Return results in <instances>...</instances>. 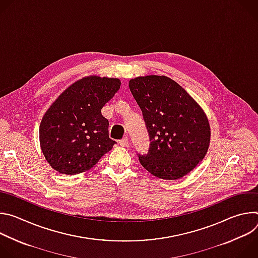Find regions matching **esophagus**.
<instances>
[{"label": "esophagus", "mask_w": 258, "mask_h": 258, "mask_svg": "<svg viewBox=\"0 0 258 258\" xmlns=\"http://www.w3.org/2000/svg\"><path fill=\"white\" fill-rule=\"evenodd\" d=\"M119 145L122 146V147H126L128 145V138L127 137H124L123 139H121L119 141Z\"/></svg>", "instance_id": "34e87169"}]
</instances>
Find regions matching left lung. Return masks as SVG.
Instances as JSON below:
<instances>
[{
  "mask_svg": "<svg viewBox=\"0 0 258 258\" xmlns=\"http://www.w3.org/2000/svg\"><path fill=\"white\" fill-rule=\"evenodd\" d=\"M130 90L141 108L149 135L148 153L138 154L144 168L163 179H177L204 158L210 141L201 107L167 77L131 80Z\"/></svg>",
  "mask_w": 258,
  "mask_h": 258,
  "instance_id": "8db88e82",
  "label": "left lung"
}]
</instances>
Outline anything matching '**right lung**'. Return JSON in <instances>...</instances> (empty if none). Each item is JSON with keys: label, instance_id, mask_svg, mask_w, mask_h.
Here are the masks:
<instances>
[{"label": "right lung", "instance_id": "obj_1", "mask_svg": "<svg viewBox=\"0 0 258 258\" xmlns=\"http://www.w3.org/2000/svg\"><path fill=\"white\" fill-rule=\"evenodd\" d=\"M120 88V81L90 77L67 88L51 105L40 125L42 151L57 171L78 174L94 166L112 149L103 106Z\"/></svg>", "mask_w": 258, "mask_h": 258}]
</instances>
